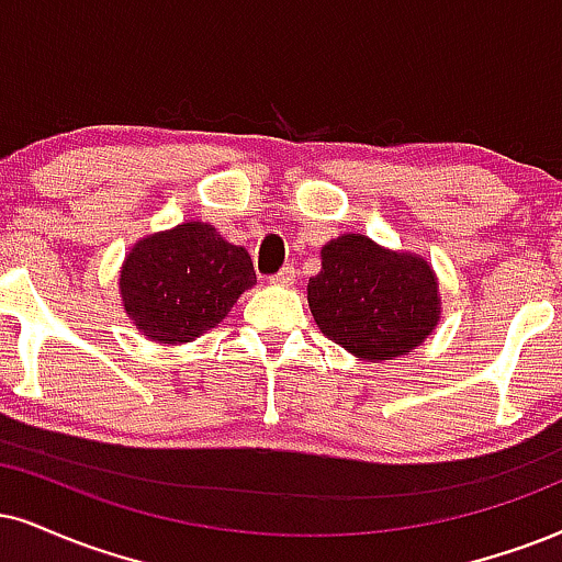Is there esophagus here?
Returning <instances> with one entry per match:
<instances>
[{"mask_svg":"<svg viewBox=\"0 0 562 562\" xmlns=\"http://www.w3.org/2000/svg\"><path fill=\"white\" fill-rule=\"evenodd\" d=\"M294 281H296V273H294V268H292V266L281 268L279 273H276L273 279H270V283H273V286H292Z\"/></svg>","mask_w":562,"mask_h":562,"instance_id":"34e87169","label":"esophagus"}]
</instances>
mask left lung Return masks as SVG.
<instances>
[{"label":"left lung","mask_w":562,"mask_h":562,"mask_svg":"<svg viewBox=\"0 0 562 562\" xmlns=\"http://www.w3.org/2000/svg\"><path fill=\"white\" fill-rule=\"evenodd\" d=\"M307 302L323 336L367 362L417 349L442 313L432 266L364 234H341L321 249V273L307 283Z\"/></svg>","instance_id":"obj_1"}]
</instances>
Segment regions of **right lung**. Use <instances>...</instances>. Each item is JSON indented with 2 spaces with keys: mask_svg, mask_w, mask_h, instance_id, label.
I'll use <instances>...</instances> for the list:
<instances>
[{
  "mask_svg": "<svg viewBox=\"0 0 562 562\" xmlns=\"http://www.w3.org/2000/svg\"><path fill=\"white\" fill-rule=\"evenodd\" d=\"M255 279L247 249L205 221L137 239L120 270L122 307L156 344H187L224 321Z\"/></svg>",
  "mask_w": 562,
  "mask_h": 562,
  "instance_id": "right-lung-1",
  "label": "right lung"
}]
</instances>
